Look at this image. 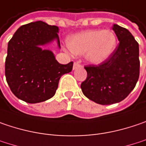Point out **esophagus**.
<instances>
[{
	"label": "esophagus",
	"mask_w": 146,
	"mask_h": 146,
	"mask_svg": "<svg viewBox=\"0 0 146 146\" xmlns=\"http://www.w3.org/2000/svg\"><path fill=\"white\" fill-rule=\"evenodd\" d=\"M81 67V65L79 64L78 63H74L73 64V70H75V69H77V68H80Z\"/></svg>",
	"instance_id": "obj_1"
}]
</instances>
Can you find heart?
I'll list each match as a JSON object with an SVG mask.
<instances>
[{
    "label": "heart",
    "mask_w": 146,
    "mask_h": 146,
    "mask_svg": "<svg viewBox=\"0 0 146 146\" xmlns=\"http://www.w3.org/2000/svg\"><path fill=\"white\" fill-rule=\"evenodd\" d=\"M67 44L73 54H85L88 62L100 64L113 54L116 47V36L111 30H87L69 37Z\"/></svg>",
    "instance_id": "b5f03b06"
}]
</instances>
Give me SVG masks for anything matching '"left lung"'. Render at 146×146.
<instances>
[{"label": "left lung", "instance_id": "1", "mask_svg": "<svg viewBox=\"0 0 146 146\" xmlns=\"http://www.w3.org/2000/svg\"><path fill=\"white\" fill-rule=\"evenodd\" d=\"M119 44L111 56L98 66H85L88 76L81 84L82 93L101 105L124 100L135 88L140 75L139 44L131 32L113 25Z\"/></svg>", "mask_w": 146, "mask_h": 146}]
</instances>
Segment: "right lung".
<instances>
[{
	"instance_id": "obj_1",
	"label": "right lung",
	"mask_w": 146,
	"mask_h": 146,
	"mask_svg": "<svg viewBox=\"0 0 146 146\" xmlns=\"http://www.w3.org/2000/svg\"><path fill=\"white\" fill-rule=\"evenodd\" d=\"M58 27L43 21L21 26L8 43L5 74L13 94L28 103L54 96L62 75L73 69V62L60 64L51 50L42 47L57 41Z\"/></svg>"
}]
</instances>
